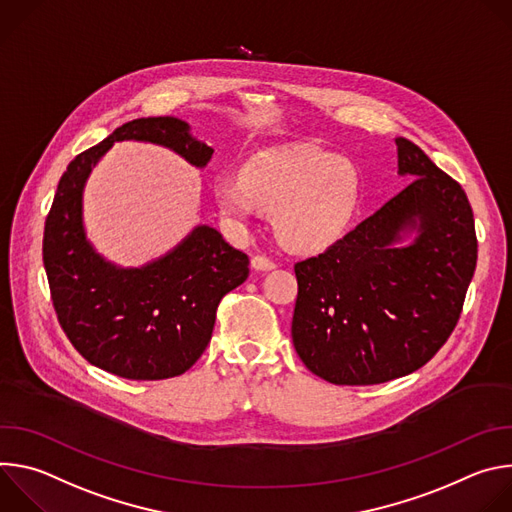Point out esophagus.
Here are the masks:
<instances>
[{
  "instance_id": "obj_1",
  "label": "esophagus",
  "mask_w": 512,
  "mask_h": 512,
  "mask_svg": "<svg viewBox=\"0 0 512 512\" xmlns=\"http://www.w3.org/2000/svg\"><path fill=\"white\" fill-rule=\"evenodd\" d=\"M251 267L255 271H271V269H275V263L269 257H265V255H255L251 259Z\"/></svg>"
}]
</instances>
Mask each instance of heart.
Listing matches in <instances>:
<instances>
[{
	"mask_svg": "<svg viewBox=\"0 0 512 512\" xmlns=\"http://www.w3.org/2000/svg\"><path fill=\"white\" fill-rule=\"evenodd\" d=\"M221 210L245 223L259 210L273 212L279 239L296 251H320L348 227L360 196V174L352 160L296 143L253 156L243 174L214 180Z\"/></svg>",
	"mask_w": 512,
	"mask_h": 512,
	"instance_id": "obj_1",
	"label": "heart"
}]
</instances>
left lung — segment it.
I'll use <instances>...</instances> for the list:
<instances>
[{
	"label": "left lung",
	"mask_w": 512,
	"mask_h": 512,
	"mask_svg": "<svg viewBox=\"0 0 512 512\" xmlns=\"http://www.w3.org/2000/svg\"><path fill=\"white\" fill-rule=\"evenodd\" d=\"M395 143L399 174L415 180L322 255L296 263L291 340L334 385L421 369L456 328L476 269L466 192L413 141Z\"/></svg>",
	"instance_id": "1"
}]
</instances>
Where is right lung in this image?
Returning <instances> with one entry per match:
<instances>
[{
	"label": "right lung",
	"instance_id": "1",
	"mask_svg": "<svg viewBox=\"0 0 512 512\" xmlns=\"http://www.w3.org/2000/svg\"><path fill=\"white\" fill-rule=\"evenodd\" d=\"M115 141L156 143L204 168L212 148L178 117H141L79 154L62 174L46 218L42 257L68 340L95 367L131 381L186 373L210 342L216 308L249 277V257L208 225L141 267L107 261L87 239L83 192Z\"/></svg>",
	"mask_w": 512,
	"mask_h": 512
}]
</instances>
